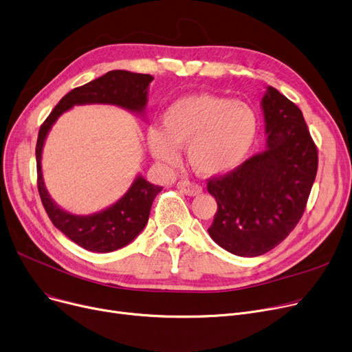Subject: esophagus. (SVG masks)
Returning <instances> with one entry per match:
<instances>
[{
	"instance_id": "1",
	"label": "esophagus",
	"mask_w": 352,
	"mask_h": 352,
	"mask_svg": "<svg viewBox=\"0 0 352 352\" xmlns=\"http://www.w3.org/2000/svg\"><path fill=\"white\" fill-rule=\"evenodd\" d=\"M177 189L184 193L186 196H199L203 190H201V186L189 182V180H182L177 183Z\"/></svg>"
}]
</instances>
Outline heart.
<instances>
[{"label":"heart","mask_w":352,"mask_h":352,"mask_svg":"<svg viewBox=\"0 0 352 352\" xmlns=\"http://www.w3.org/2000/svg\"><path fill=\"white\" fill-rule=\"evenodd\" d=\"M257 131V116L250 107L200 92L175 100L163 115V128H149L148 143L159 162L172 166L180 162V148H188L193 170L216 177L241 166Z\"/></svg>","instance_id":"heart-1"}]
</instances>
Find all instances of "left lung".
<instances>
[{
  "label": "left lung",
  "mask_w": 352,
  "mask_h": 352,
  "mask_svg": "<svg viewBox=\"0 0 352 352\" xmlns=\"http://www.w3.org/2000/svg\"><path fill=\"white\" fill-rule=\"evenodd\" d=\"M261 109L265 149L208 183L217 201L208 232L221 249L240 257L270 252L294 230L318 168L317 148L296 103L267 87Z\"/></svg>",
  "instance_id": "8db88e82"
}]
</instances>
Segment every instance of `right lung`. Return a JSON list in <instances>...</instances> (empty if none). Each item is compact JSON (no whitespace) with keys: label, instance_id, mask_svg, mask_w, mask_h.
I'll list each match as a JSON object with an SVG mask.
<instances>
[{"label":"right lung","instance_id":"right-lung-1","mask_svg":"<svg viewBox=\"0 0 352 352\" xmlns=\"http://www.w3.org/2000/svg\"><path fill=\"white\" fill-rule=\"evenodd\" d=\"M153 76L148 74H135L122 69L109 71L67 94L39 128L35 156L41 200L56 229L85 250L111 253L133 241L146 226L152 203L163 188L149 183L142 175H138L128 192L109 208L88 216L72 214L60 209L45 188L41 160H43L47 136L58 118L76 105L107 103L143 116Z\"/></svg>","mask_w":352,"mask_h":352}]
</instances>
